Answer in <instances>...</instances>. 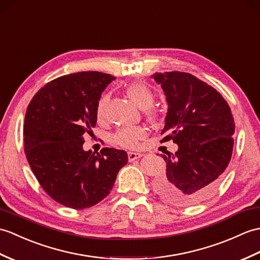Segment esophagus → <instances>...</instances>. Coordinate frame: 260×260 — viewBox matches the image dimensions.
Here are the masks:
<instances>
[{"label":"esophagus","mask_w":260,"mask_h":260,"mask_svg":"<svg viewBox=\"0 0 260 260\" xmlns=\"http://www.w3.org/2000/svg\"><path fill=\"white\" fill-rule=\"evenodd\" d=\"M142 156H143V154H142V153H134V152H128V160H129V161H133V160H135V159L141 158Z\"/></svg>","instance_id":"obj_1"}]
</instances>
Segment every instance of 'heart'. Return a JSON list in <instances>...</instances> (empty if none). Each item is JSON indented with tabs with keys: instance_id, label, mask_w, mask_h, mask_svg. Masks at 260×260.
I'll return each instance as SVG.
<instances>
[{
	"instance_id": "1",
	"label": "heart",
	"mask_w": 260,
	"mask_h": 260,
	"mask_svg": "<svg viewBox=\"0 0 260 260\" xmlns=\"http://www.w3.org/2000/svg\"><path fill=\"white\" fill-rule=\"evenodd\" d=\"M127 95L137 106H140L143 110L146 111V115L148 116V118L155 119L157 117V113L150 107L154 103L155 95L153 90L146 84H131L127 87ZM108 100H110V95L104 94L101 96V99L98 102V105H96V117H98L99 120H102L105 117ZM145 137H146V131H145V128L140 127V126H137V127H126L119 129L114 135V142L119 145V146L126 148H135Z\"/></svg>"
}]
</instances>
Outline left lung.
<instances>
[{
	"instance_id": "8db88e82",
	"label": "left lung",
	"mask_w": 260,
	"mask_h": 260,
	"mask_svg": "<svg viewBox=\"0 0 260 260\" xmlns=\"http://www.w3.org/2000/svg\"><path fill=\"white\" fill-rule=\"evenodd\" d=\"M150 77L160 85L168 105L161 134H170L161 142L178 145L175 154L161 155L166 176L156 180L155 190L177 206L199 204L215 190L232 158L231 108L214 87L189 73L165 72Z\"/></svg>"
}]
</instances>
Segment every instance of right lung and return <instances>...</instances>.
<instances>
[{
  "mask_svg": "<svg viewBox=\"0 0 260 260\" xmlns=\"http://www.w3.org/2000/svg\"><path fill=\"white\" fill-rule=\"evenodd\" d=\"M115 77L87 71L56 78L29 103L24 119V143L29 166L48 195L66 207H92L112 190L125 150H84V136L93 133L96 105Z\"/></svg>",
  "mask_w": 260,
  "mask_h": 260,
  "instance_id": "add662e5",
  "label": "right lung"
}]
</instances>
